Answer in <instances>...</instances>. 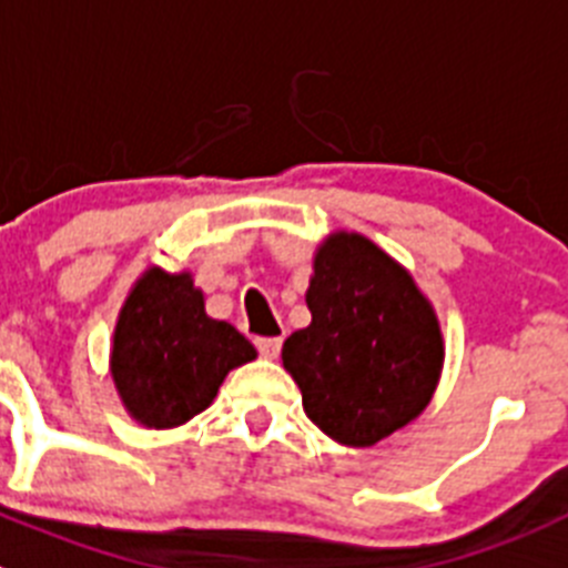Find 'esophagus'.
Masks as SVG:
<instances>
[{
	"label": "esophagus",
	"mask_w": 568,
	"mask_h": 568,
	"mask_svg": "<svg viewBox=\"0 0 568 568\" xmlns=\"http://www.w3.org/2000/svg\"><path fill=\"white\" fill-rule=\"evenodd\" d=\"M257 347L265 359H277L280 347H283V336H263V339H257Z\"/></svg>",
	"instance_id": "esophagus-1"
}]
</instances>
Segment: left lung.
I'll use <instances>...</instances> for the list:
<instances>
[{"mask_svg":"<svg viewBox=\"0 0 568 568\" xmlns=\"http://www.w3.org/2000/svg\"><path fill=\"white\" fill-rule=\"evenodd\" d=\"M305 303L311 325L283 345L305 416L345 447H373L416 422L442 379L444 336L405 265L336 229L316 246Z\"/></svg>","mask_w":568,"mask_h":568,"instance_id":"8db88e82","label":"left lung"}]
</instances>
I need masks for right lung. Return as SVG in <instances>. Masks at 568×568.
Instances as JSON below:
<instances>
[{
    "instance_id": "add662e5",
    "label": "right lung",
    "mask_w": 568,
    "mask_h": 568,
    "mask_svg": "<svg viewBox=\"0 0 568 568\" xmlns=\"http://www.w3.org/2000/svg\"><path fill=\"white\" fill-rule=\"evenodd\" d=\"M252 359V342L206 314L192 272L150 265L115 320L110 376L126 416L146 430H172L206 410L229 373Z\"/></svg>"
}]
</instances>
